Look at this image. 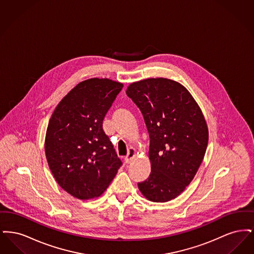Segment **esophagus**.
I'll return each mask as SVG.
<instances>
[{
  "mask_svg": "<svg viewBox=\"0 0 254 254\" xmlns=\"http://www.w3.org/2000/svg\"><path fill=\"white\" fill-rule=\"evenodd\" d=\"M136 155V150L134 148H130L127 152V155L125 157V163L129 164L132 161L133 158L135 157Z\"/></svg>",
  "mask_w": 254,
  "mask_h": 254,
  "instance_id": "1",
  "label": "esophagus"
}]
</instances>
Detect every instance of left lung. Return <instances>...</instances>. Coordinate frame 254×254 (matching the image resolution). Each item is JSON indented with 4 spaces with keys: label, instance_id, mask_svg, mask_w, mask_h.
<instances>
[{
    "label": "left lung",
    "instance_id": "1",
    "mask_svg": "<svg viewBox=\"0 0 254 254\" xmlns=\"http://www.w3.org/2000/svg\"><path fill=\"white\" fill-rule=\"evenodd\" d=\"M126 93L141 110L150 139L151 172L138 188L149 201H170L193 180L205 156L203 112L184 85L167 78L134 82Z\"/></svg>",
    "mask_w": 254,
    "mask_h": 254
}]
</instances>
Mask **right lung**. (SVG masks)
Segmentation results:
<instances>
[{
  "instance_id": "add662e5",
  "label": "right lung",
  "mask_w": 254,
  "mask_h": 254,
  "mask_svg": "<svg viewBox=\"0 0 254 254\" xmlns=\"http://www.w3.org/2000/svg\"><path fill=\"white\" fill-rule=\"evenodd\" d=\"M123 86L108 78L83 81L51 115L45 141L49 169L61 188L77 199L99 197L122 166L103 120Z\"/></svg>"
}]
</instances>
